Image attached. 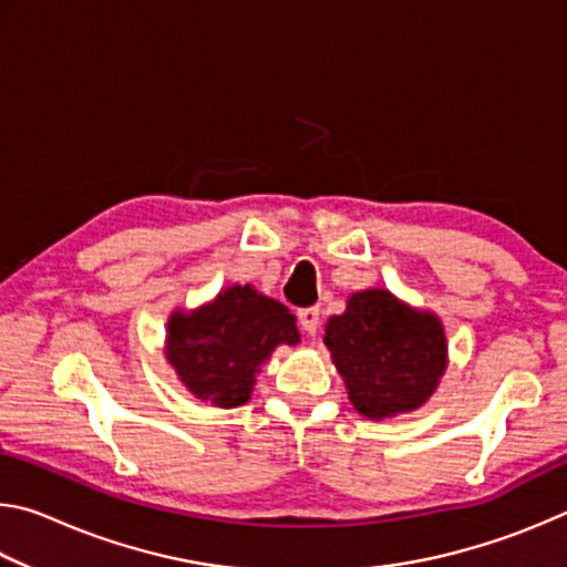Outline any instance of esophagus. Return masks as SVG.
I'll return each mask as SVG.
<instances>
[{"label":"esophagus","instance_id":"1","mask_svg":"<svg viewBox=\"0 0 567 567\" xmlns=\"http://www.w3.org/2000/svg\"><path fill=\"white\" fill-rule=\"evenodd\" d=\"M297 322H300V328L315 338V332L320 328V310L318 307H305V310L297 312Z\"/></svg>","mask_w":567,"mask_h":567}]
</instances>
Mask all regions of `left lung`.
Returning <instances> with one entry per match:
<instances>
[{
    "label": "left lung",
    "instance_id": "1",
    "mask_svg": "<svg viewBox=\"0 0 567 567\" xmlns=\"http://www.w3.org/2000/svg\"><path fill=\"white\" fill-rule=\"evenodd\" d=\"M322 340L352 408L368 420L425 405L450 362L443 320L385 287L352 292L344 312L324 324Z\"/></svg>",
    "mask_w": 567,
    "mask_h": 567
}]
</instances>
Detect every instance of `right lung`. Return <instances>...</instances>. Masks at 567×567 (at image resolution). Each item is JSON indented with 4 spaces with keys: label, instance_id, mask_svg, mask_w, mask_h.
<instances>
[{
    "label": "right lung",
    "instance_id": "1",
    "mask_svg": "<svg viewBox=\"0 0 567 567\" xmlns=\"http://www.w3.org/2000/svg\"><path fill=\"white\" fill-rule=\"evenodd\" d=\"M295 315L252 285L223 287L213 300L167 320L165 358L192 395L233 410L252 398L257 372L280 344H297Z\"/></svg>",
    "mask_w": 567,
    "mask_h": 567
}]
</instances>
